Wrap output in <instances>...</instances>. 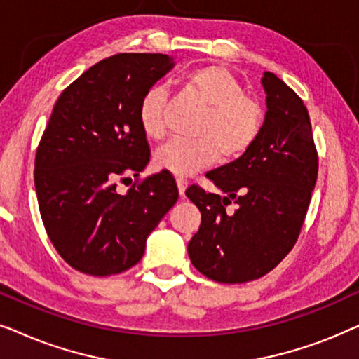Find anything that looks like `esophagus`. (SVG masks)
Masks as SVG:
<instances>
[{"label":"esophagus","instance_id":"34e87169","mask_svg":"<svg viewBox=\"0 0 359 359\" xmlns=\"http://www.w3.org/2000/svg\"><path fill=\"white\" fill-rule=\"evenodd\" d=\"M176 184H178L180 196H184V191L188 188V180L183 178V176H178V178H176Z\"/></svg>","mask_w":359,"mask_h":359}]
</instances>
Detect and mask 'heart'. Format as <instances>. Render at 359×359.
Here are the masks:
<instances>
[{"instance_id":"1","label":"heart","mask_w":359,"mask_h":359,"mask_svg":"<svg viewBox=\"0 0 359 359\" xmlns=\"http://www.w3.org/2000/svg\"><path fill=\"white\" fill-rule=\"evenodd\" d=\"M181 90L208 112L196 130L198 140H171L155 151L156 168L176 176H189L214 165L222 155L233 160L252 149L263 130L264 112L255 97L245 96L242 83L220 65H205L181 78ZM139 124L147 137L163 139L166 124V91L150 86L139 102Z\"/></svg>"}]
</instances>
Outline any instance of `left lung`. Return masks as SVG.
<instances>
[{
  "label": "left lung",
  "instance_id": "8db88e82",
  "mask_svg": "<svg viewBox=\"0 0 359 359\" xmlns=\"http://www.w3.org/2000/svg\"><path fill=\"white\" fill-rule=\"evenodd\" d=\"M266 114L258 140L240 158L205 173L220 193L189 186L201 210L188 243L191 263L212 281L240 284L271 271L291 252L317 181L312 126L301 97L264 72ZM236 204V212L224 210Z\"/></svg>",
  "mask_w": 359,
  "mask_h": 359
}]
</instances>
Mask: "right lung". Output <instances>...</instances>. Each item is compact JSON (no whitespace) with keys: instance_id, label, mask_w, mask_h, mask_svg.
<instances>
[{"instance_id":"1","label":"right lung","mask_w":359,"mask_h":359,"mask_svg":"<svg viewBox=\"0 0 359 359\" xmlns=\"http://www.w3.org/2000/svg\"><path fill=\"white\" fill-rule=\"evenodd\" d=\"M163 53H119L76 78L58 97L36 155L42 222L60 257L78 271L111 276L144 257L149 235L178 201L168 171L117 191V180L150 161L139 124L144 93L173 70Z\"/></svg>"}]
</instances>
